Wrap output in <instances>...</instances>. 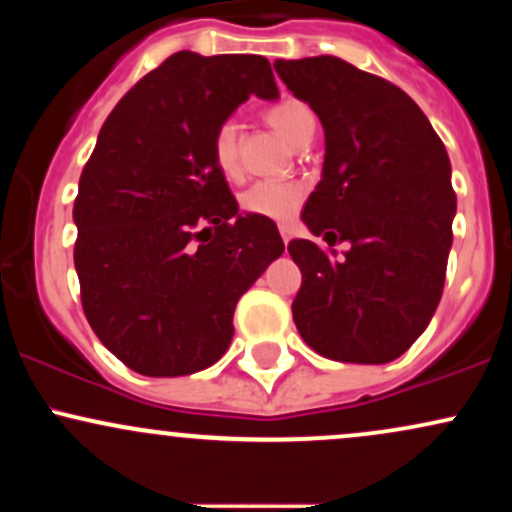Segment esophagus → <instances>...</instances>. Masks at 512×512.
<instances>
[{
  "label": "esophagus",
  "instance_id": "34e87169",
  "mask_svg": "<svg viewBox=\"0 0 512 512\" xmlns=\"http://www.w3.org/2000/svg\"><path fill=\"white\" fill-rule=\"evenodd\" d=\"M279 233H281V240L289 245V240L293 238V228L291 226H279Z\"/></svg>",
  "mask_w": 512,
  "mask_h": 512
}]
</instances>
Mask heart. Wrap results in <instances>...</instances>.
I'll list each match as a JSON object with an SVG mask.
<instances>
[{
	"label": "heart",
	"instance_id": "1",
	"mask_svg": "<svg viewBox=\"0 0 512 512\" xmlns=\"http://www.w3.org/2000/svg\"><path fill=\"white\" fill-rule=\"evenodd\" d=\"M267 122L293 144L303 146L315 132V115L296 98H284L267 108ZM211 158L223 178L236 180L240 175L238 127L236 122H221L211 137ZM305 199V187L296 180H260L240 197V207L248 214L272 221H289L296 216Z\"/></svg>",
	"mask_w": 512,
	"mask_h": 512
}]
</instances>
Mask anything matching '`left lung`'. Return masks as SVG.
<instances>
[{
    "mask_svg": "<svg viewBox=\"0 0 512 512\" xmlns=\"http://www.w3.org/2000/svg\"><path fill=\"white\" fill-rule=\"evenodd\" d=\"M274 69L325 127L305 226L351 245L332 262L313 240H291L303 274L293 322L332 361H395L443 296L455 216L448 151L419 105L380 76L332 55L276 60Z\"/></svg>",
    "mask_w": 512,
    "mask_h": 512,
    "instance_id": "8db88e82",
    "label": "left lung"
}]
</instances>
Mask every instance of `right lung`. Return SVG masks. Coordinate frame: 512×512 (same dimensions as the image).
I'll list each match as a JSON object with an SVG mask.
<instances>
[{
  "label": "right lung",
  "mask_w": 512,
  "mask_h": 512,
  "mask_svg": "<svg viewBox=\"0 0 512 512\" xmlns=\"http://www.w3.org/2000/svg\"><path fill=\"white\" fill-rule=\"evenodd\" d=\"M252 93L279 96L264 57L175 52L115 105L81 170V305L137 373L175 378L219 361L240 296L284 252L272 219L238 214L211 158L216 127Z\"/></svg>",
  "instance_id": "obj_1"
}]
</instances>
